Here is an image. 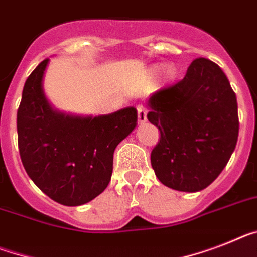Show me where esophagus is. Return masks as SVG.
Wrapping results in <instances>:
<instances>
[{
    "label": "esophagus",
    "instance_id": "1",
    "mask_svg": "<svg viewBox=\"0 0 257 257\" xmlns=\"http://www.w3.org/2000/svg\"><path fill=\"white\" fill-rule=\"evenodd\" d=\"M137 117H139V124H144L146 121V109L142 105L137 107Z\"/></svg>",
    "mask_w": 257,
    "mask_h": 257
}]
</instances>
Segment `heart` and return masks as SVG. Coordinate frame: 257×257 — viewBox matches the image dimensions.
Wrapping results in <instances>:
<instances>
[{
    "mask_svg": "<svg viewBox=\"0 0 257 257\" xmlns=\"http://www.w3.org/2000/svg\"><path fill=\"white\" fill-rule=\"evenodd\" d=\"M172 73H174V70H172V69H169V70H167V75H169V77H171Z\"/></svg>",
    "mask_w": 257,
    "mask_h": 257,
    "instance_id": "obj_1",
    "label": "heart"
}]
</instances>
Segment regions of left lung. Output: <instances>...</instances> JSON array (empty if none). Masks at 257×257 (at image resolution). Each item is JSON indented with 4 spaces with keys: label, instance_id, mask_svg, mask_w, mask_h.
<instances>
[{
    "label": "left lung",
    "instance_id": "1",
    "mask_svg": "<svg viewBox=\"0 0 257 257\" xmlns=\"http://www.w3.org/2000/svg\"><path fill=\"white\" fill-rule=\"evenodd\" d=\"M146 104L148 120L161 132L150 157L159 182L175 191L205 189L238 141V103L225 73L210 60H193L182 81Z\"/></svg>",
    "mask_w": 257,
    "mask_h": 257
}]
</instances>
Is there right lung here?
Listing matches in <instances>:
<instances>
[{
    "mask_svg": "<svg viewBox=\"0 0 257 257\" xmlns=\"http://www.w3.org/2000/svg\"><path fill=\"white\" fill-rule=\"evenodd\" d=\"M49 59L30 74L17 113L19 154L36 187L61 205L78 206L107 188L116 146L137 126L135 107L100 116L56 109L44 92Z\"/></svg>",
    "mask_w": 257,
    "mask_h": 257,
    "instance_id": "obj_1",
    "label": "right lung"
}]
</instances>
